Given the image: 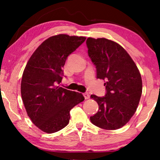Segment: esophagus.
Instances as JSON below:
<instances>
[{
  "label": "esophagus",
  "instance_id": "1",
  "mask_svg": "<svg viewBox=\"0 0 160 160\" xmlns=\"http://www.w3.org/2000/svg\"><path fill=\"white\" fill-rule=\"evenodd\" d=\"M83 96H84V98H85V99H89V97H90V95H89V93L85 92V93H83Z\"/></svg>",
  "mask_w": 160,
  "mask_h": 160
}]
</instances>
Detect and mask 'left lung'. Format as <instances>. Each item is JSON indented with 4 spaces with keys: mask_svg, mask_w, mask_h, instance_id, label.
Instances as JSON below:
<instances>
[{
    "mask_svg": "<svg viewBox=\"0 0 160 160\" xmlns=\"http://www.w3.org/2000/svg\"><path fill=\"white\" fill-rule=\"evenodd\" d=\"M88 54L95 65L97 78L105 80V96L92 95L98 111L92 123L107 130L122 128L136 111L142 93L141 74L123 47L106 38L86 40Z\"/></svg>",
    "mask_w": 160,
    "mask_h": 160,
    "instance_id": "obj_1",
    "label": "left lung"
}]
</instances>
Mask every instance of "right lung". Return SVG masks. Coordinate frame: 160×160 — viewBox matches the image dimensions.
I'll use <instances>...</instances> for the list:
<instances>
[{"label":"right lung","mask_w":160,"mask_h":160,"mask_svg":"<svg viewBox=\"0 0 160 160\" xmlns=\"http://www.w3.org/2000/svg\"><path fill=\"white\" fill-rule=\"evenodd\" d=\"M86 40L85 37L58 34L37 48L23 71L21 95L27 114L38 128L53 133L69 122L70 111L82 102L81 93L60 87L68 56Z\"/></svg>","instance_id":"1"}]
</instances>
